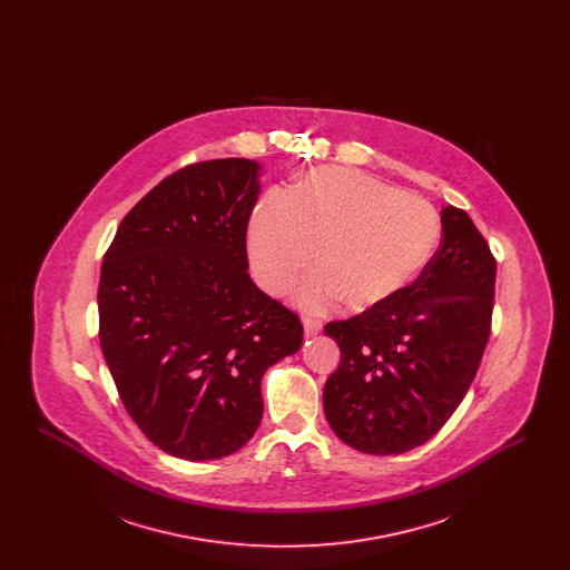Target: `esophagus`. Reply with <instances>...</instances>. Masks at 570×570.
Wrapping results in <instances>:
<instances>
[{
    "mask_svg": "<svg viewBox=\"0 0 570 570\" xmlns=\"http://www.w3.org/2000/svg\"><path fill=\"white\" fill-rule=\"evenodd\" d=\"M321 328H323L321 321H316V318H312V316H305V318H303V333H305V337L318 335Z\"/></svg>",
    "mask_w": 570,
    "mask_h": 570,
    "instance_id": "34e87169",
    "label": "esophagus"
}]
</instances>
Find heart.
<instances>
[{"mask_svg":"<svg viewBox=\"0 0 570 570\" xmlns=\"http://www.w3.org/2000/svg\"><path fill=\"white\" fill-rule=\"evenodd\" d=\"M434 207L376 177L342 166L307 173L288 198L267 194L247 224V261L256 284L284 295L312 263L318 273L298 303L325 312L346 301L372 312L406 293L440 245Z\"/></svg>","mask_w":570,"mask_h":570,"instance_id":"heart-1","label":"heart"}]
</instances>
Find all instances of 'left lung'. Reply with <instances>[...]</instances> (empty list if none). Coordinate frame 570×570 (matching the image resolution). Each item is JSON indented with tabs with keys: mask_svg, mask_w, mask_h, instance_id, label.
<instances>
[{
	"mask_svg": "<svg viewBox=\"0 0 570 570\" xmlns=\"http://www.w3.org/2000/svg\"><path fill=\"white\" fill-rule=\"evenodd\" d=\"M442 244L421 277L384 307L328 323L340 367L323 393L335 435L361 453L425 444L465 397L485 353L495 261L465 212H440Z\"/></svg>",
	"mask_w": 570,
	"mask_h": 570,
	"instance_id": "1",
	"label": "left lung"
}]
</instances>
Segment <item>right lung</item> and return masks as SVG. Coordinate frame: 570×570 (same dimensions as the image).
I'll list each match as a JSON object with an SVG mask.
<instances>
[{"label":"right lung","instance_id":"add662e5","mask_svg":"<svg viewBox=\"0 0 570 570\" xmlns=\"http://www.w3.org/2000/svg\"><path fill=\"white\" fill-rule=\"evenodd\" d=\"M256 160L186 166L121 219L98 288L100 346L119 397L164 453L239 451L263 419L261 380L303 326L247 273Z\"/></svg>","mask_w":570,"mask_h":570}]
</instances>
